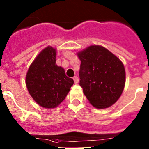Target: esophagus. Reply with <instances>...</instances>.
I'll use <instances>...</instances> for the list:
<instances>
[{"label":"esophagus","mask_w":149,"mask_h":149,"mask_svg":"<svg viewBox=\"0 0 149 149\" xmlns=\"http://www.w3.org/2000/svg\"><path fill=\"white\" fill-rule=\"evenodd\" d=\"M73 80H74V84H78L79 83V78L77 76H74V77H73Z\"/></svg>","instance_id":"1"}]
</instances>
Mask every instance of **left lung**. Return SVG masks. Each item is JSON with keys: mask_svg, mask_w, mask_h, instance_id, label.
Wrapping results in <instances>:
<instances>
[{"mask_svg": "<svg viewBox=\"0 0 149 149\" xmlns=\"http://www.w3.org/2000/svg\"><path fill=\"white\" fill-rule=\"evenodd\" d=\"M81 61L80 86L89 103L98 109L107 108L120 98L125 84L122 62L101 45H90L79 51Z\"/></svg>", "mask_w": 149, "mask_h": 149, "instance_id": "1", "label": "left lung"}]
</instances>
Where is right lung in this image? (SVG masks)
I'll list each match as a JSON object with an SVG mask.
<instances>
[{"instance_id":"add662e5","label":"right lung","mask_w":149,"mask_h":149,"mask_svg":"<svg viewBox=\"0 0 149 149\" xmlns=\"http://www.w3.org/2000/svg\"><path fill=\"white\" fill-rule=\"evenodd\" d=\"M56 51L48 46L30 64L26 86L33 99L44 108H55L65 99L74 84L64 68L56 63Z\"/></svg>"}]
</instances>
